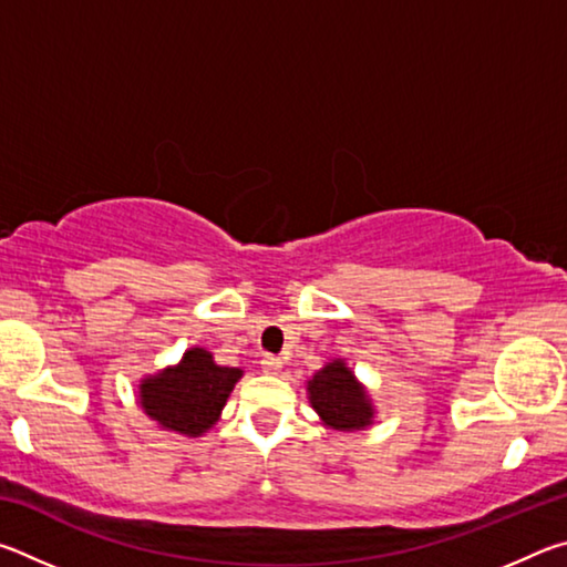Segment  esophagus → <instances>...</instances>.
<instances>
[{
    "mask_svg": "<svg viewBox=\"0 0 567 567\" xmlns=\"http://www.w3.org/2000/svg\"><path fill=\"white\" fill-rule=\"evenodd\" d=\"M262 372L265 375H280L282 370V360L275 358V354H267V358H262Z\"/></svg>",
    "mask_w": 567,
    "mask_h": 567,
    "instance_id": "1",
    "label": "esophagus"
}]
</instances>
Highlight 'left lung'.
<instances>
[{"label":"left lung","instance_id":"8db88e82","mask_svg":"<svg viewBox=\"0 0 567 567\" xmlns=\"http://www.w3.org/2000/svg\"><path fill=\"white\" fill-rule=\"evenodd\" d=\"M307 400L324 427L334 433H354L375 422V405L368 388L354 378V372L342 358L324 362L315 375L305 382Z\"/></svg>","mask_w":567,"mask_h":567}]
</instances>
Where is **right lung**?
Returning a JSON list of instances; mask_svg holds the SVG:
<instances>
[{
    "mask_svg": "<svg viewBox=\"0 0 567 567\" xmlns=\"http://www.w3.org/2000/svg\"><path fill=\"white\" fill-rule=\"evenodd\" d=\"M245 370L223 368L213 352L189 348L177 364H167L137 385V402L145 415L165 433L199 437L215 427L229 392Z\"/></svg>",
    "mask_w": 567,
    "mask_h": 567,
    "instance_id": "add662e5",
    "label": "right lung"
}]
</instances>
